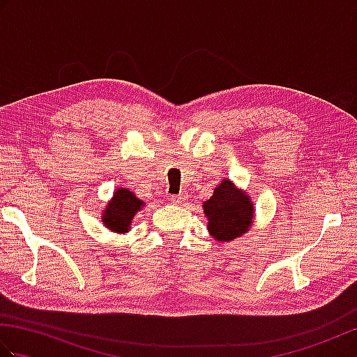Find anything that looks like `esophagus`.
<instances>
[{"mask_svg": "<svg viewBox=\"0 0 357 357\" xmlns=\"http://www.w3.org/2000/svg\"><path fill=\"white\" fill-rule=\"evenodd\" d=\"M170 201H172L173 204H176V206H183V202H184V196H183V195H176V196H172V198H170Z\"/></svg>", "mask_w": 357, "mask_h": 357, "instance_id": "1", "label": "esophagus"}]
</instances>
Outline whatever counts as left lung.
I'll return each instance as SVG.
<instances>
[{
  "instance_id": "left-lung-1",
  "label": "left lung",
  "mask_w": 357,
  "mask_h": 357,
  "mask_svg": "<svg viewBox=\"0 0 357 357\" xmlns=\"http://www.w3.org/2000/svg\"><path fill=\"white\" fill-rule=\"evenodd\" d=\"M210 236L229 242L250 231L255 221V206L250 195L230 179H222L211 198L202 202Z\"/></svg>"
}]
</instances>
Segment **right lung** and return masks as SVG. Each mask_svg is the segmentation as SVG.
Returning a JSON list of instances; mask_svg holds the SVG:
<instances>
[{
  "label": "right lung",
  "instance_id": "right-lung-1",
  "mask_svg": "<svg viewBox=\"0 0 357 357\" xmlns=\"http://www.w3.org/2000/svg\"><path fill=\"white\" fill-rule=\"evenodd\" d=\"M146 206L141 199L136 198L133 192L128 188L119 187L113 192V196L102 210L101 221L107 230L113 233L130 231L132 221L135 215Z\"/></svg>",
  "mask_w": 357,
  "mask_h": 357
}]
</instances>
